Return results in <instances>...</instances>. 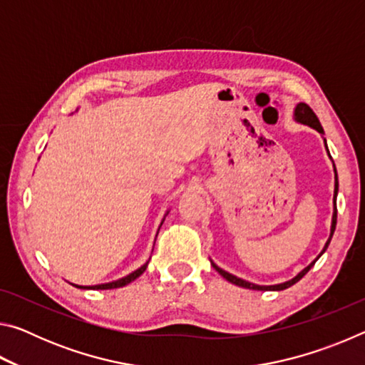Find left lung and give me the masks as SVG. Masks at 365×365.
Instances as JSON below:
<instances>
[{"label":"left lung","mask_w":365,"mask_h":365,"mask_svg":"<svg viewBox=\"0 0 365 365\" xmlns=\"http://www.w3.org/2000/svg\"><path fill=\"white\" fill-rule=\"evenodd\" d=\"M294 117H296V120L298 122H301V123H306V125H309V127H312V128H316L317 132H320V133H324V128H322V125H320V122H319V119H317V115H316V113H314V110L307 106L306 103H299L298 106H296V109H294ZM325 146H327V143H325ZM327 151H329V148H327ZM336 193H338V175H336V169H335V195H333V201H335V211H333V219H331V233H330V238H329V242H327V245H325V248H324V251L320 252L319 255V257L324 255L325 252V250L329 248V245H330V240H331V237H333V232H335V227H336ZM316 264V261H314L312 264H309L307 267L304 269V270H301L298 275L294 277L293 280H289V282H285V283H280V285H272V287H261V285H255V283H250V282H246V280H242V279H238V277H235V275H232V274H228V272H225V270H222L220 267H217V265L215 264H212V267L219 272V274L224 277L225 280H228L230 283H233V285H238V287H243V288H248V289H259V292H280V289H285V288H289L292 285H294L296 282H299L302 277H304L309 270H311V267L312 265Z\"/></svg>","instance_id":"left-lung-1"}]
</instances>
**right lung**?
Listing matches in <instances>:
<instances>
[{"label": "right lung", "mask_w": 365, "mask_h": 365, "mask_svg": "<svg viewBox=\"0 0 365 365\" xmlns=\"http://www.w3.org/2000/svg\"><path fill=\"white\" fill-rule=\"evenodd\" d=\"M146 265H148V262L145 264V265H141V267L138 269V270H135V272H132L130 275H127V277H123V279H120V280H117V282H110V283H104V285H95V287H78V285H73V287H77V288H88V289H113V288H120V287H125V285H128V283L130 282H133L135 279H138V277L143 274V272L146 270Z\"/></svg>", "instance_id": "right-lung-1"}]
</instances>
